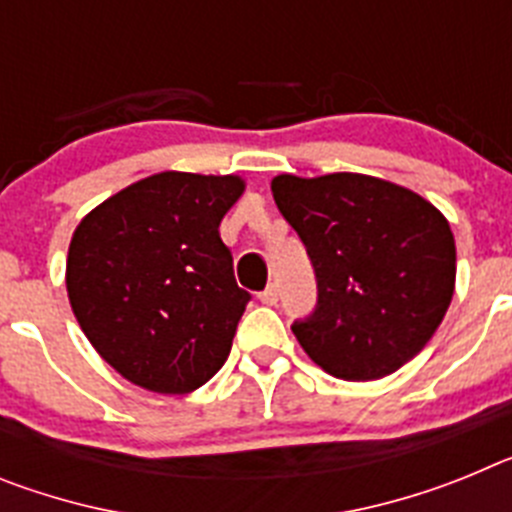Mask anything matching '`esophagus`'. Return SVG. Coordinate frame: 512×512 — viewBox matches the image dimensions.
Wrapping results in <instances>:
<instances>
[{
    "instance_id": "1",
    "label": "esophagus",
    "mask_w": 512,
    "mask_h": 512,
    "mask_svg": "<svg viewBox=\"0 0 512 512\" xmlns=\"http://www.w3.org/2000/svg\"><path fill=\"white\" fill-rule=\"evenodd\" d=\"M259 300L264 302V305H277V302H279L277 284H269V287H266L264 292H261V295H259Z\"/></svg>"
}]
</instances>
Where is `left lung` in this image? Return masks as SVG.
Listing matches in <instances>:
<instances>
[{
  "label": "left lung",
  "instance_id": "obj_1",
  "mask_svg": "<svg viewBox=\"0 0 512 512\" xmlns=\"http://www.w3.org/2000/svg\"><path fill=\"white\" fill-rule=\"evenodd\" d=\"M274 202L305 243L318 302L292 323L305 354L346 382L397 372L431 341L454 297L446 217L377 176L282 174Z\"/></svg>",
  "mask_w": 512,
  "mask_h": 512
}]
</instances>
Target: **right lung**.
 <instances>
[{
  "instance_id": "1",
  "label": "right lung",
  "mask_w": 512,
  "mask_h": 512,
  "mask_svg": "<svg viewBox=\"0 0 512 512\" xmlns=\"http://www.w3.org/2000/svg\"><path fill=\"white\" fill-rule=\"evenodd\" d=\"M238 176L164 171L94 207L66 264L71 310L107 364L138 387L184 395L225 364L251 302L220 220Z\"/></svg>"
}]
</instances>
